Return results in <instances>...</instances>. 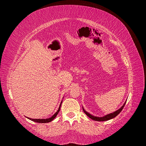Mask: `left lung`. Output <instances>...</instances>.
Listing matches in <instances>:
<instances>
[{
	"label": "left lung",
	"instance_id": "left-lung-1",
	"mask_svg": "<svg viewBox=\"0 0 146 146\" xmlns=\"http://www.w3.org/2000/svg\"><path fill=\"white\" fill-rule=\"evenodd\" d=\"M125 104H126V102L124 103V104L123 105V106H121V108H119V110H117V111H114V112H113V113L108 114V115H104V117H96V116H94L93 115H91V114H90L89 113H88V112L85 110L84 108H83V110H84V113H86V115L88 116L89 117H90L91 119L96 121H104L110 120V119H113V118H114L115 117H116V116H117L118 114L120 112L122 111V110L123 109V108H124Z\"/></svg>",
	"mask_w": 146,
	"mask_h": 146
}]
</instances>
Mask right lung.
Here are the masks:
<instances>
[{"label": "right lung", "instance_id": "right-lung-1", "mask_svg": "<svg viewBox=\"0 0 146 146\" xmlns=\"http://www.w3.org/2000/svg\"><path fill=\"white\" fill-rule=\"evenodd\" d=\"M62 100L61 101V102H60V106H59V109H58V110L55 112V113L52 116V117H50V118H48V119H31V118H29V117H27V118L33 121L36 122V123H46L51 122V121L54 119L56 116H57V114L59 113V111H60V106H61V103H62Z\"/></svg>", "mask_w": 146, "mask_h": 146}]
</instances>
